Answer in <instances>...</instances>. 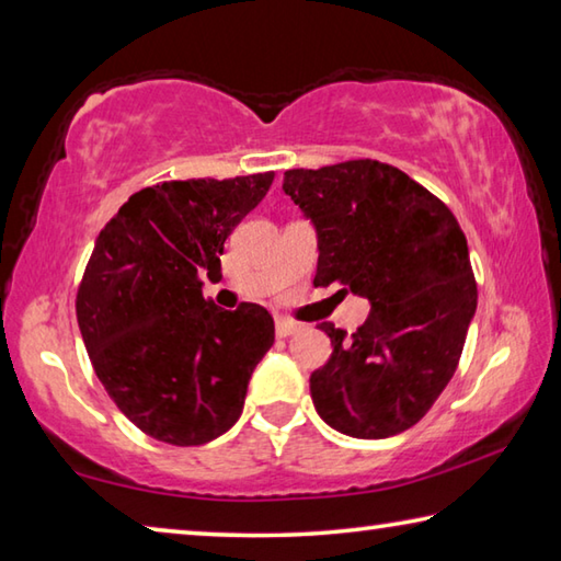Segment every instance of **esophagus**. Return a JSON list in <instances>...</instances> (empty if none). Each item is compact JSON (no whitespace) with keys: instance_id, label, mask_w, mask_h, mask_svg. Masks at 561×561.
Segmentation results:
<instances>
[{"instance_id":"esophagus-1","label":"esophagus","mask_w":561,"mask_h":561,"mask_svg":"<svg viewBox=\"0 0 561 561\" xmlns=\"http://www.w3.org/2000/svg\"><path fill=\"white\" fill-rule=\"evenodd\" d=\"M301 327L297 324V321H289V319H277V321H274V331H277V336L279 339H287V336H294V334H297V331H299Z\"/></svg>"}]
</instances>
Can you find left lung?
I'll return each instance as SVG.
<instances>
[{"mask_svg": "<svg viewBox=\"0 0 561 561\" xmlns=\"http://www.w3.org/2000/svg\"><path fill=\"white\" fill-rule=\"evenodd\" d=\"M282 187L317 227L314 287L339 284L371 301L351 336L319 324L334 351L309 378L317 413L351 438L408 431L453 378L478 307L458 220L431 190L371 158L287 170Z\"/></svg>", "mask_w": 561, "mask_h": 561, "instance_id": "8db88e82", "label": "left lung"}]
</instances>
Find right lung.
Segmentation results:
<instances>
[{"label":"right lung","mask_w":561,"mask_h":561,"mask_svg":"<svg viewBox=\"0 0 561 561\" xmlns=\"http://www.w3.org/2000/svg\"><path fill=\"white\" fill-rule=\"evenodd\" d=\"M272 180L270 170L144 187L96 237L76 319L111 401L150 438L203 445L242 413L274 321L260 304L215 307L201 274H220L225 240Z\"/></svg>","instance_id":"add662e5"}]
</instances>
